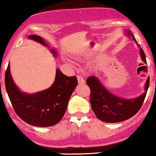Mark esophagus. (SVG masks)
<instances>
[{"label": "esophagus", "mask_w": 156, "mask_h": 156, "mask_svg": "<svg viewBox=\"0 0 156 156\" xmlns=\"http://www.w3.org/2000/svg\"><path fill=\"white\" fill-rule=\"evenodd\" d=\"M77 78H78V81L79 84H84L85 83V80L84 79V78L81 75H78Z\"/></svg>", "instance_id": "esophagus-1"}]
</instances>
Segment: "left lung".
I'll return each instance as SVG.
<instances>
[{
  "label": "left lung",
  "instance_id": "left-lung-1",
  "mask_svg": "<svg viewBox=\"0 0 156 156\" xmlns=\"http://www.w3.org/2000/svg\"><path fill=\"white\" fill-rule=\"evenodd\" d=\"M127 35L137 44L133 34L130 31H127ZM140 48V55L141 59L146 63V55L143 49ZM87 84L90 89L91 108L98 119L103 122L116 123L121 122L133 117L138 112L142 106L149 85V76L145 84V92L139 97L133 99H124L115 96L102 84L100 80L95 76L87 78Z\"/></svg>",
  "mask_w": 156,
  "mask_h": 156
}]
</instances>
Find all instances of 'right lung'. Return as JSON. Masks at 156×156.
I'll return each mask as SVG.
<instances>
[{"label": "right lung", "instance_id": "add662e5", "mask_svg": "<svg viewBox=\"0 0 156 156\" xmlns=\"http://www.w3.org/2000/svg\"><path fill=\"white\" fill-rule=\"evenodd\" d=\"M29 38L49 47L40 36L32 34ZM51 53H57L52 49ZM78 85L75 76L69 77L56 69V78L51 87L35 94L22 92L15 84L10 74V63L5 72V87L14 110L26 123L36 127H50L56 125L63 117L71 95Z\"/></svg>", "mask_w": 156, "mask_h": 156}]
</instances>
